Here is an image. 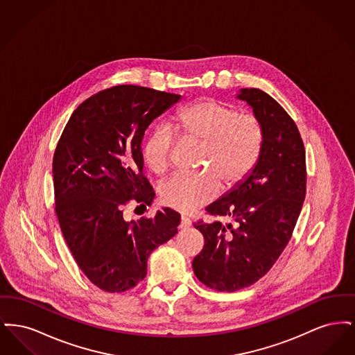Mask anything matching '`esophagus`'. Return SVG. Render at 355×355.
<instances>
[{
	"label": "esophagus",
	"instance_id": "34e87169",
	"mask_svg": "<svg viewBox=\"0 0 355 355\" xmlns=\"http://www.w3.org/2000/svg\"><path fill=\"white\" fill-rule=\"evenodd\" d=\"M190 226H191V220H189L187 217H182L178 227H180V229H187V227H190Z\"/></svg>",
	"mask_w": 355,
	"mask_h": 355
}]
</instances>
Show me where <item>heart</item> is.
Masks as SVG:
<instances>
[{
    "instance_id": "b5f03b06",
    "label": "heart",
    "mask_w": 355,
    "mask_h": 355,
    "mask_svg": "<svg viewBox=\"0 0 355 355\" xmlns=\"http://www.w3.org/2000/svg\"><path fill=\"white\" fill-rule=\"evenodd\" d=\"M182 139L203 144L202 165L212 171L174 174L159 186L165 206L189 213L211 201L226 186L242 182L255 168L262 152V128L252 114H239L234 106L202 100L182 109L174 125ZM174 135L169 126H157L144 145V158L150 169L162 174L170 165Z\"/></svg>"
}]
</instances>
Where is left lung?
<instances>
[{"label": "left lung", "mask_w": 355, "mask_h": 355, "mask_svg": "<svg viewBox=\"0 0 355 355\" xmlns=\"http://www.w3.org/2000/svg\"><path fill=\"white\" fill-rule=\"evenodd\" d=\"M236 98L253 109L263 144L252 173L206 207L232 222L194 223L205 245L193 270L218 291L250 286L270 270L291 238L306 196L304 142L294 121L259 89H241Z\"/></svg>", "instance_id": "obj_1"}]
</instances>
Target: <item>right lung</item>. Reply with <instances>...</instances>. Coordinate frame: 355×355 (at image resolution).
<instances>
[{"mask_svg":"<svg viewBox=\"0 0 355 355\" xmlns=\"http://www.w3.org/2000/svg\"><path fill=\"white\" fill-rule=\"evenodd\" d=\"M180 100L135 85L105 89L73 112L58 141L53 184L60 227L80 269L103 291L135 287L153 250L177 234L181 217L174 210L126 220L122 207L152 205L142 138L153 119Z\"/></svg>","mask_w":355,"mask_h":355,"instance_id":"add662e5","label":"right lung"}]
</instances>
